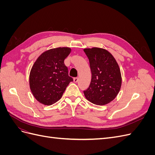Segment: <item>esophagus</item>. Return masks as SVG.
<instances>
[{
	"mask_svg": "<svg viewBox=\"0 0 155 155\" xmlns=\"http://www.w3.org/2000/svg\"><path fill=\"white\" fill-rule=\"evenodd\" d=\"M78 80H79L78 78H74V81L75 83H77V82L78 81Z\"/></svg>",
	"mask_w": 155,
	"mask_h": 155,
	"instance_id": "esophagus-1",
	"label": "esophagus"
}]
</instances>
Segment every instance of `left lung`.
<instances>
[{"mask_svg": "<svg viewBox=\"0 0 155 155\" xmlns=\"http://www.w3.org/2000/svg\"><path fill=\"white\" fill-rule=\"evenodd\" d=\"M89 61L91 81L83 91L87 99L94 104L104 105L113 100L121 85L120 70L113 56L107 50L92 48L84 49Z\"/></svg>", "mask_w": 155, "mask_h": 155, "instance_id": "left-lung-1", "label": "left lung"}]
</instances>
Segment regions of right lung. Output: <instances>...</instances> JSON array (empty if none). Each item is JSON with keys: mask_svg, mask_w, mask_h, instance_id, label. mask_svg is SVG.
<instances>
[{"mask_svg": "<svg viewBox=\"0 0 155 155\" xmlns=\"http://www.w3.org/2000/svg\"><path fill=\"white\" fill-rule=\"evenodd\" d=\"M70 48L50 49L42 54L31 68L30 87L33 95L41 104L50 105L62 97L72 78L64 63Z\"/></svg>", "mask_w": 155, "mask_h": 155, "instance_id": "add662e5", "label": "right lung"}]
</instances>
